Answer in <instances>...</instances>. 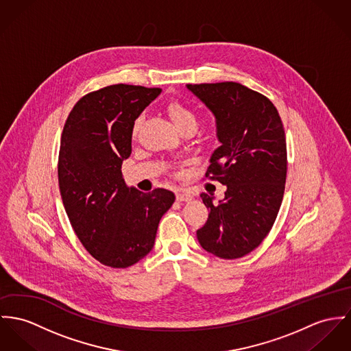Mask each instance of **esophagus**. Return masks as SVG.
<instances>
[{
  "mask_svg": "<svg viewBox=\"0 0 351 351\" xmlns=\"http://www.w3.org/2000/svg\"><path fill=\"white\" fill-rule=\"evenodd\" d=\"M192 199V196L189 195V192L184 191H178L176 192V200L178 202H189Z\"/></svg>",
  "mask_w": 351,
  "mask_h": 351,
  "instance_id": "34e87169",
  "label": "esophagus"
}]
</instances>
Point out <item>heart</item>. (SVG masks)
I'll return each mask as SVG.
<instances>
[{"label":"heart","instance_id":"1","mask_svg":"<svg viewBox=\"0 0 351 351\" xmlns=\"http://www.w3.org/2000/svg\"><path fill=\"white\" fill-rule=\"evenodd\" d=\"M167 112L172 120V123L175 124V127L182 131L184 128H195L196 125V116L193 113V110L189 108V106H186L184 103L179 101V100H172L167 104ZM138 128V121H136L135 128L134 131H137Z\"/></svg>","mask_w":351,"mask_h":351}]
</instances>
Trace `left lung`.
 Here are the masks:
<instances>
[{
    "mask_svg": "<svg viewBox=\"0 0 351 351\" xmlns=\"http://www.w3.org/2000/svg\"><path fill=\"white\" fill-rule=\"evenodd\" d=\"M187 88L214 113L221 144L206 178L227 187L219 203L200 195L210 214L196 237L217 258H242L267 237L282 204L287 173L283 124L266 96L239 82Z\"/></svg>",
    "mask_w": 351,
    "mask_h": 351,
    "instance_id": "1",
    "label": "left lung"
}]
</instances>
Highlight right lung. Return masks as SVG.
<instances>
[{"instance_id":"1","label":"right lung","mask_w":351,"mask_h":351,"mask_svg":"<svg viewBox=\"0 0 351 351\" xmlns=\"http://www.w3.org/2000/svg\"><path fill=\"white\" fill-rule=\"evenodd\" d=\"M160 92L127 84L90 92L62 130L57 171L66 215L85 250L113 269L130 267L152 250L159 221L175 202L168 189H128L121 175L135 120Z\"/></svg>"}]
</instances>
